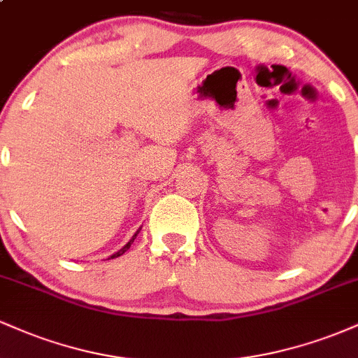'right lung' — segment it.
I'll use <instances>...</instances> for the list:
<instances>
[{
  "mask_svg": "<svg viewBox=\"0 0 358 358\" xmlns=\"http://www.w3.org/2000/svg\"><path fill=\"white\" fill-rule=\"evenodd\" d=\"M139 231H141V229H139ZM139 231H138L136 234H134V236H133V239H131L129 242H127V244L124 245V248H122L121 250H117V252H116V254H113V256H110V259H114V257H119V256H122V254H124V252H126V250L131 248V244H133V242H134V239H136V236H138V234H139Z\"/></svg>",
  "mask_w": 358,
  "mask_h": 358,
  "instance_id": "1",
  "label": "right lung"
}]
</instances>
